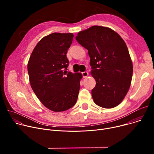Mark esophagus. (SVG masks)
<instances>
[{
  "label": "esophagus",
  "mask_w": 154,
  "mask_h": 154,
  "mask_svg": "<svg viewBox=\"0 0 154 154\" xmlns=\"http://www.w3.org/2000/svg\"><path fill=\"white\" fill-rule=\"evenodd\" d=\"M82 75H83V78H86V77H88V72H86V71L83 72H82Z\"/></svg>",
  "instance_id": "1"
}]
</instances>
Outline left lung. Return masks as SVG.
Listing matches in <instances>:
<instances>
[{"label": "left lung", "instance_id": "obj_1", "mask_svg": "<svg viewBox=\"0 0 154 154\" xmlns=\"http://www.w3.org/2000/svg\"><path fill=\"white\" fill-rule=\"evenodd\" d=\"M75 39L90 57V74L96 82L91 91L94 103L105 108L118 106L129 90L133 74L125 42L113 30L99 26L79 32Z\"/></svg>", "mask_w": 154, "mask_h": 154}]
</instances>
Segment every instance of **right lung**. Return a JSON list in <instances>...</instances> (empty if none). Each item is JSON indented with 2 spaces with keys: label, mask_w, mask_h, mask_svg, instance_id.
<instances>
[{
  "label": "right lung",
  "mask_w": 154,
  "mask_h": 154,
  "mask_svg": "<svg viewBox=\"0 0 154 154\" xmlns=\"http://www.w3.org/2000/svg\"><path fill=\"white\" fill-rule=\"evenodd\" d=\"M72 33H53L42 38L30 57L27 70L32 88L41 102L55 112L66 111L76 103L82 75L68 72L66 57Z\"/></svg>",
  "instance_id": "obj_1"
}]
</instances>
